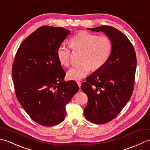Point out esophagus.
<instances>
[{
  "label": "esophagus",
  "instance_id": "obj_1",
  "mask_svg": "<svg viewBox=\"0 0 150 150\" xmlns=\"http://www.w3.org/2000/svg\"><path fill=\"white\" fill-rule=\"evenodd\" d=\"M77 84H78V86H79V87L81 88V82L80 81H77Z\"/></svg>",
  "mask_w": 150,
  "mask_h": 150
}]
</instances>
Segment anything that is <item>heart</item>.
I'll use <instances>...</instances> for the list:
<instances>
[{"mask_svg":"<svg viewBox=\"0 0 150 150\" xmlns=\"http://www.w3.org/2000/svg\"><path fill=\"white\" fill-rule=\"evenodd\" d=\"M69 45L75 52H81L82 63L68 70L67 76L71 80H81L90 73L91 69L101 68L109 60L113 43L108 36H99L86 31H81L69 40ZM57 58L62 65L68 67L71 64V51L69 47L60 45L57 52Z\"/></svg>","mask_w":150,"mask_h":150,"instance_id":"1","label":"heart"}]
</instances>
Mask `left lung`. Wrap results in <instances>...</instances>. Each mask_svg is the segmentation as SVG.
<instances>
[{"instance_id":"obj_1","label":"left lung","mask_w":150,"mask_h":150,"mask_svg":"<svg viewBox=\"0 0 150 150\" xmlns=\"http://www.w3.org/2000/svg\"><path fill=\"white\" fill-rule=\"evenodd\" d=\"M88 29L104 32L113 43L112 52L108 62L81 85L82 91L88 97L84 110L85 118L92 123L105 124L119 114L132 96L136 54L128 37L116 28L101 26Z\"/></svg>"}]
</instances>
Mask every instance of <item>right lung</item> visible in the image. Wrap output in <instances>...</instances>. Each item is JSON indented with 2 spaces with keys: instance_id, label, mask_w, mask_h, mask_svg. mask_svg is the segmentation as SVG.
<instances>
[{
  "instance_id": "add662e5",
  "label": "right lung",
  "mask_w": 150,
  "mask_h": 150,
  "mask_svg": "<svg viewBox=\"0 0 150 150\" xmlns=\"http://www.w3.org/2000/svg\"><path fill=\"white\" fill-rule=\"evenodd\" d=\"M69 33L62 28H39L22 42L12 66L18 102L35 122L44 126L62 122L66 105L79 90L75 81H64L66 73L57 55Z\"/></svg>"
}]
</instances>
